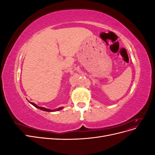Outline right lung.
I'll use <instances>...</instances> for the list:
<instances>
[{
	"instance_id": "add662e5",
	"label": "right lung",
	"mask_w": 155,
	"mask_h": 155,
	"mask_svg": "<svg viewBox=\"0 0 155 155\" xmlns=\"http://www.w3.org/2000/svg\"><path fill=\"white\" fill-rule=\"evenodd\" d=\"M31 104H32L33 105H34V107H37V109H41V110H44V111H47V112H54V111H58V110H61L62 109H63V107H59V108H58V109H54V110H50V109H46V108H45V107H39V106H37L36 104H35L34 103H33V102H30Z\"/></svg>"
}]
</instances>
